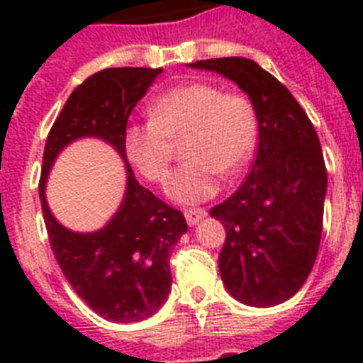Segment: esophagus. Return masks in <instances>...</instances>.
<instances>
[{"label":"esophagus","mask_w":363,"mask_h":363,"mask_svg":"<svg viewBox=\"0 0 363 363\" xmlns=\"http://www.w3.org/2000/svg\"><path fill=\"white\" fill-rule=\"evenodd\" d=\"M184 216H186L188 226H196L199 222L203 220L205 216H207V211L205 209H186L184 211Z\"/></svg>","instance_id":"esophagus-1"}]
</instances>
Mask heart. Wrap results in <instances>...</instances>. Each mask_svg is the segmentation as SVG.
<instances>
[{
	"instance_id": "1",
	"label": "heart",
	"mask_w": 363,
	"mask_h": 363,
	"mask_svg": "<svg viewBox=\"0 0 363 363\" xmlns=\"http://www.w3.org/2000/svg\"><path fill=\"white\" fill-rule=\"evenodd\" d=\"M256 105L247 94L224 92L215 82L177 84L150 104V121L124 130V150L147 181L164 182L175 145L186 137V164L167 181V196L179 203L213 198L220 173L233 175L252 158L258 143Z\"/></svg>"
}]
</instances>
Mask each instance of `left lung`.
I'll use <instances>...</instances> for the list:
<instances>
[{"instance_id":"obj_1","label":"left lung","mask_w":363,"mask_h":363,"mask_svg":"<svg viewBox=\"0 0 363 363\" xmlns=\"http://www.w3.org/2000/svg\"><path fill=\"white\" fill-rule=\"evenodd\" d=\"M190 67L233 81L258 111L252 167L211 216L226 230L218 269L228 292L250 307H273L303 286L318 254L328 188L320 141L288 88L254 60H199Z\"/></svg>"}]
</instances>
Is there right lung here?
<instances>
[{
    "mask_svg": "<svg viewBox=\"0 0 363 363\" xmlns=\"http://www.w3.org/2000/svg\"><path fill=\"white\" fill-rule=\"evenodd\" d=\"M162 69L111 67L94 73L71 92L48 131L39 198L48 241L60 269L84 303L111 322H139L154 315L171 292L169 256L188 230L173 209L133 177L124 150V130L137 101ZM81 136L104 138L125 160L128 184L121 207L101 230L77 234L52 216L44 198L55 156Z\"/></svg>",
    "mask_w": 363,
    "mask_h": 363,
    "instance_id": "right-lung-1",
    "label": "right lung"
}]
</instances>
